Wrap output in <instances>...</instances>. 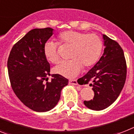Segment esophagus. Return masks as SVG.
<instances>
[{
  "label": "esophagus",
  "mask_w": 134,
  "mask_h": 134,
  "mask_svg": "<svg viewBox=\"0 0 134 134\" xmlns=\"http://www.w3.org/2000/svg\"><path fill=\"white\" fill-rule=\"evenodd\" d=\"M69 84L72 85H78V82L76 80H69Z\"/></svg>",
  "instance_id": "34e87169"
}]
</instances>
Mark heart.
Here are the masks:
<instances>
[{"label": "heart", "instance_id": "1", "mask_svg": "<svg viewBox=\"0 0 134 134\" xmlns=\"http://www.w3.org/2000/svg\"><path fill=\"white\" fill-rule=\"evenodd\" d=\"M60 43L71 47V60L62 62L54 67V71L66 78H74L80 72L82 66L89 67L96 63L100 56L103 42L96 34H85L76 31H66L58 36ZM58 44L48 41L44 44L43 52L50 63H58L60 56L57 51Z\"/></svg>", "mask_w": 134, "mask_h": 134}]
</instances>
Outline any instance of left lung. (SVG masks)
I'll use <instances>...</instances> for the list:
<instances>
[{"mask_svg": "<svg viewBox=\"0 0 134 134\" xmlns=\"http://www.w3.org/2000/svg\"><path fill=\"white\" fill-rule=\"evenodd\" d=\"M104 52L97 63L80 78L81 82L92 86L94 96L85 100L87 108L100 111L114 103L120 95L127 76V65L124 52L118 42L102 34Z\"/></svg>", "mask_w": 134, "mask_h": 134, "instance_id": "8db88e82", "label": "left lung"}]
</instances>
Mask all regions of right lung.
<instances>
[{"mask_svg": "<svg viewBox=\"0 0 134 134\" xmlns=\"http://www.w3.org/2000/svg\"><path fill=\"white\" fill-rule=\"evenodd\" d=\"M54 34V29H34L14 44L7 60L11 85L18 99L31 110L45 112L54 108L63 88L69 80L59 74L52 75L43 52L44 44Z\"/></svg>", "mask_w": 134, "mask_h": 134, "instance_id": "add662e5", "label": "right lung"}]
</instances>
